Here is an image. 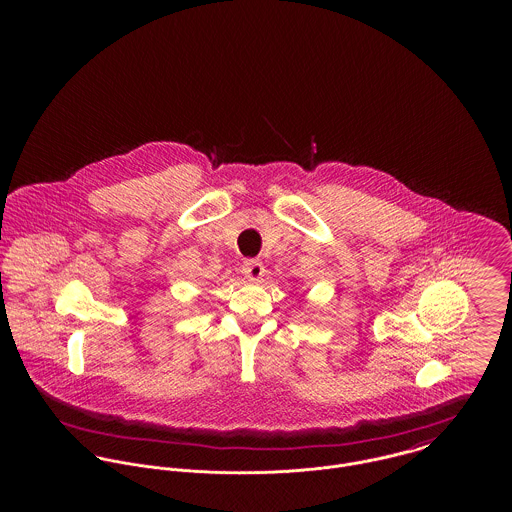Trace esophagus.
Listing matches in <instances>:
<instances>
[{
  "label": "esophagus",
  "instance_id": "1",
  "mask_svg": "<svg viewBox=\"0 0 512 512\" xmlns=\"http://www.w3.org/2000/svg\"><path fill=\"white\" fill-rule=\"evenodd\" d=\"M242 272H244L245 276H247L249 280H259V278L265 274V267H263V263H261V261H257V259H249V261H245L244 267H242Z\"/></svg>",
  "mask_w": 512,
  "mask_h": 512
}]
</instances>
